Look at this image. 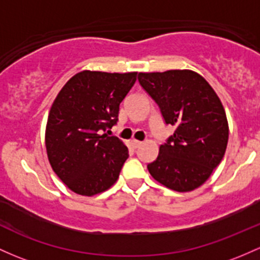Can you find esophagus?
Here are the masks:
<instances>
[{
	"mask_svg": "<svg viewBox=\"0 0 260 260\" xmlns=\"http://www.w3.org/2000/svg\"><path fill=\"white\" fill-rule=\"evenodd\" d=\"M141 144H142L141 141H139V140H135V139H134V140H131V145H133V147H134V149H138V147L140 146Z\"/></svg>",
	"mask_w": 260,
	"mask_h": 260,
	"instance_id": "esophagus-1",
	"label": "esophagus"
}]
</instances>
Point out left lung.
I'll return each instance as SVG.
<instances>
[{
	"label": "left lung",
	"mask_w": 260,
	"mask_h": 260,
	"mask_svg": "<svg viewBox=\"0 0 260 260\" xmlns=\"http://www.w3.org/2000/svg\"><path fill=\"white\" fill-rule=\"evenodd\" d=\"M138 78L166 124L176 127L147 170L167 188L193 191L208 180L227 149L230 127L222 102L207 80L189 69L139 73Z\"/></svg>",
	"instance_id": "8db88e82"
}]
</instances>
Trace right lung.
<instances>
[{
    "instance_id": "add662e5",
    "label": "right lung",
    "mask_w": 260,
    "mask_h": 260,
    "mask_svg": "<svg viewBox=\"0 0 260 260\" xmlns=\"http://www.w3.org/2000/svg\"><path fill=\"white\" fill-rule=\"evenodd\" d=\"M138 72L83 71L64 84L53 102L46 126V149L53 171L69 189L94 196L119 178L129 150L113 127L119 105L136 82Z\"/></svg>"
}]
</instances>
